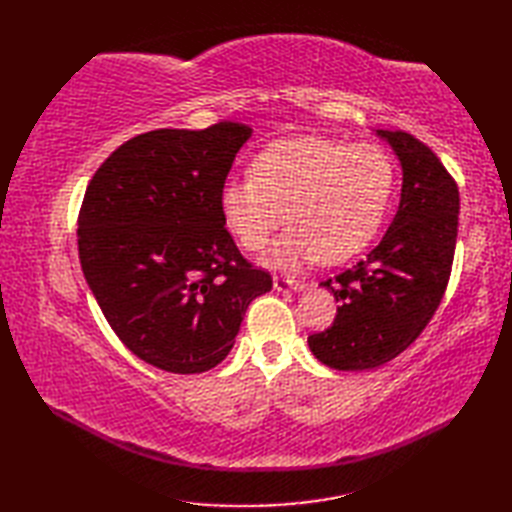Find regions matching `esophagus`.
Segmentation results:
<instances>
[{
  "mask_svg": "<svg viewBox=\"0 0 512 512\" xmlns=\"http://www.w3.org/2000/svg\"><path fill=\"white\" fill-rule=\"evenodd\" d=\"M273 286L279 292H286V290L301 292L303 288H306V284H301V281H295V279H290V277H275L273 279Z\"/></svg>",
  "mask_w": 512,
  "mask_h": 512,
  "instance_id": "1",
  "label": "esophagus"
}]
</instances>
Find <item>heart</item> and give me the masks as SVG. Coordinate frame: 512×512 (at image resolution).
Listing matches in <instances>:
<instances>
[{
    "label": "heart",
    "mask_w": 512,
    "mask_h": 512,
    "mask_svg": "<svg viewBox=\"0 0 512 512\" xmlns=\"http://www.w3.org/2000/svg\"><path fill=\"white\" fill-rule=\"evenodd\" d=\"M250 176L222 184V220L246 250L264 248L286 220L290 228L262 262L295 270L314 259L345 262L372 242L394 193L396 165L378 145L299 136L259 151Z\"/></svg>",
    "instance_id": "1"
}]
</instances>
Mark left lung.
Listing matches in <instances>:
<instances>
[{
  "label": "left lung",
  "instance_id": "left-lung-1",
  "mask_svg": "<svg viewBox=\"0 0 512 512\" xmlns=\"http://www.w3.org/2000/svg\"><path fill=\"white\" fill-rule=\"evenodd\" d=\"M402 169L400 204L378 246L321 286L341 303L332 328L308 336L310 352L341 372L385 365L418 339L449 284L458 237V184L407 132L376 129Z\"/></svg>",
  "mask_w": 512,
  "mask_h": 512
}]
</instances>
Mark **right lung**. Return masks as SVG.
Here are the masks:
<instances>
[{"instance_id":"add662e5","label":"right lung","mask_w":512,"mask_h":512,"mask_svg":"<svg viewBox=\"0 0 512 512\" xmlns=\"http://www.w3.org/2000/svg\"><path fill=\"white\" fill-rule=\"evenodd\" d=\"M253 129H156L127 140L88 184L79 213L85 281L118 339L171 374L222 363L250 301L273 288L222 220L220 189Z\"/></svg>"}]
</instances>
